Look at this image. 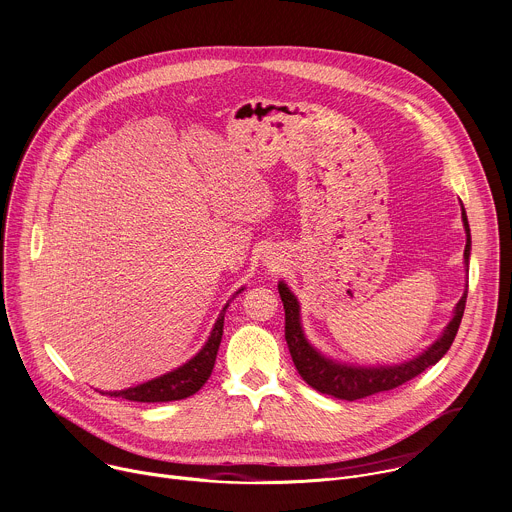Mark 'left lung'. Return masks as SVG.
Here are the masks:
<instances>
[{
	"mask_svg": "<svg viewBox=\"0 0 512 512\" xmlns=\"http://www.w3.org/2000/svg\"><path fill=\"white\" fill-rule=\"evenodd\" d=\"M462 221H464V229H466L464 263L468 267L472 241H470V225H468L464 206H462ZM277 287H279V296H281L283 310H285V340H287L289 354H291V358H294L298 373L316 391H320L324 395H332L336 399H344V401H356V399H364V397L375 395V393L391 391V389L411 381L413 377L421 375L425 369L433 367V364L450 350V346L458 334V328H460V322L464 316V308H466V298H468V285H466L464 296L456 304L454 318L446 326L444 334L437 338L425 352H421L417 358L407 360L403 364H395V367H350V364L334 362V360L322 356L308 342V338L304 336V330H302L300 304H298L296 296L291 294L289 287L283 281H279Z\"/></svg>",
	"mask_w": 512,
	"mask_h": 512,
	"instance_id": "8db88e82",
	"label": "left lung"
}]
</instances>
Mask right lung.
Masks as SVG:
<instances>
[{"label":"right lung","instance_id":"obj_1","mask_svg":"<svg viewBox=\"0 0 512 512\" xmlns=\"http://www.w3.org/2000/svg\"><path fill=\"white\" fill-rule=\"evenodd\" d=\"M241 294V289L237 291ZM229 306L223 308L221 316H218L210 338L202 346V350L190 358L186 364H182L180 369L166 373L158 379H152L143 385L125 389V391H109L107 395L111 397H121L127 401H139V403H166V401H180L190 395H194L210 377L214 369V360L218 346H221L223 338V326H225V312Z\"/></svg>","mask_w":512,"mask_h":512}]
</instances>
